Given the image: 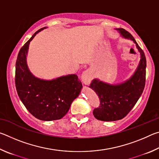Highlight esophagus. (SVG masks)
I'll return each instance as SVG.
<instances>
[{
  "mask_svg": "<svg viewBox=\"0 0 159 159\" xmlns=\"http://www.w3.org/2000/svg\"><path fill=\"white\" fill-rule=\"evenodd\" d=\"M92 78L93 75L90 70H86V71H83L81 75L82 82L84 83L85 85H89L91 80H92Z\"/></svg>",
  "mask_w": 159,
  "mask_h": 159,
  "instance_id": "obj_1",
  "label": "esophagus"
}]
</instances>
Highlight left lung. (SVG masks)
<instances>
[{"instance_id": "1", "label": "left lung", "mask_w": 159, "mask_h": 159, "mask_svg": "<svg viewBox=\"0 0 159 159\" xmlns=\"http://www.w3.org/2000/svg\"><path fill=\"white\" fill-rule=\"evenodd\" d=\"M121 36L130 39L136 44L140 52V62L130 79L119 85H109L94 79L90 88L95 91L99 99V104L94 109L93 115L103 121H114L127 116L143 92L146 81L147 61L144 51L137 43L133 36L124 29H118Z\"/></svg>"}]
</instances>
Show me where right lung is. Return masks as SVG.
<instances>
[{
  "label": "right lung",
  "mask_w": 159,
  "mask_h": 159,
  "mask_svg": "<svg viewBox=\"0 0 159 159\" xmlns=\"http://www.w3.org/2000/svg\"><path fill=\"white\" fill-rule=\"evenodd\" d=\"M38 30L21 48L15 66V86L19 97L26 109L41 120L61 119L82 88V83L75 74L51 80L37 79L29 71L26 61L29 43Z\"/></svg>",
  "instance_id": "obj_1"
}]
</instances>
